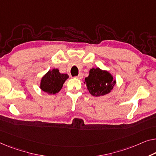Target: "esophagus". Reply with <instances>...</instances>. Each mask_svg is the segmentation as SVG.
Returning <instances> with one entry per match:
<instances>
[{
  "instance_id": "34e87169",
  "label": "esophagus",
  "mask_w": 156,
  "mask_h": 156,
  "mask_svg": "<svg viewBox=\"0 0 156 156\" xmlns=\"http://www.w3.org/2000/svg\"><path fill=\"white\" fill-rule=\"evenodd\" d=\"M76 78H78V79L83 78V74L82 73H79L77 76H76Z\"/></svg>"
}]
</instances>
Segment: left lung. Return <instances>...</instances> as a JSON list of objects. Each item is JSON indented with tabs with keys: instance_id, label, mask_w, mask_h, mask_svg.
Instances as JSON below:
<instances>
[{
	"instance_id": "8db88e82",
	"label": "left lung",
	"mask_w": 156,
	"mask_h": 156,
	"mask_svg": "<svg viewBox=\"0 0 156 156\" xmlns=\"http://www.w3.org/2000/svg\"><path fill=\"white\" fill-rule=\"evenodd\" d=\"M85 81L90 94L96 97L108 94L115 84V80L108 71L99 68L90 69L89 76L85 78Z\"/></svg>"
}]
</instances>
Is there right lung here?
<instances>
[{"instance_id": "obj_1", "label": "right lung", "mask_w": 156, "mask_h": 156, "mask_svg": "<svg viewBox=\"0 0 156 156\" xmlns=\"http://www.w3.org/2000/svg\"><path fill=\"white\" fill-rule=\"evenodd\" d=\"M68 78L67 74L60 73L57 69H52L42 78L41 89L50 94H55L61 90L65 80Z\"/></svg>"}]
</instances>
